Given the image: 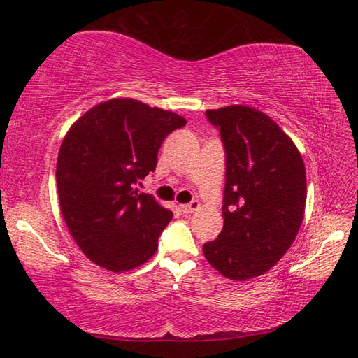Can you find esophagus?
I'll list each match as a JSON object with an SVG mask.
<instances>
[{"instance_id": "esophagus-1", "label": "esophagus", "mask_w": 358, "mask_h": 358, "mask_svg": "<svg viewBox=\"0 0 358 358\" xmlns=\"http://www.w3.org/2000/svg\"><path fill=\"white\" fill-rule=\"evenodd\" d=\"M199 208H200L199 200H191V202L187 203V205H180V211L184 213V214H189V213L197 211Z\"/></svg>"}]
</instances>
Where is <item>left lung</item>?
<instances>
[{"label":"left lung","instance_id":"obj_1","mask_svg":"<svg viewBox=\"0 0 358 358\" xmlns=\"http://www.w3.org/2000/svg\"><path fill=\"white\" fill-rule=\"evenodd\" d=\"M226 153L223 229L203 255L234 281L264 275L290 249L307 202L305 165L294 143L266 113L234 104L206 110Z\"/></svg>","mask_w":358,"mask_h":358}]
</instances>
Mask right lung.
I'll return each instance as SVG.
<instances>
[{
    "instance_id": "add662e5",
    "label": "right lung",
    "mask_w": 358,
    "mask_h": 358,
    "mask_svg": "<svg viewBox=\"0 0 358 358\" xmlns=\"http://www.w3.org/2000/svg\"><path fill=\"white\" fill-rule=\"evenodd\" d=\"M185 124L174 112L112 99L68 130L56 167L60 211L92 263L118 273L155 255L173 213L135 185L155 171L164 139Z\"/></svg>"
}]
</instances>
